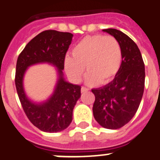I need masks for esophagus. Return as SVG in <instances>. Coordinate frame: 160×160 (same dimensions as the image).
<instances>
[{
    "mask_svg": "<svg viewBox=\"0 0 160 160\" xmlns=\"http://www.w3.org/2000/svg\"><path fill=\"white\" fill-rule=\"evenodd\" d=\"M88 88H86V87H85V86H82V88H81V92H87V91H88Z\"/></svg>",
    "mask_w": 160,
    "mask_h": 160,
    "instance_id": "obj_1",
    "label": "esophagus"
}]
</instances>
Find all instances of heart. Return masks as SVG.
<instances>
[{
    "label": "heart",
    "instance_id": "1",
    "mask_svg": "<svg viewBox=\"0 0 160 160\" xmlns=\"http://www.w3.org/2000/svg\"><path fill=\"white\" fill-rule=\"evenodd\" d=\"M122 50L116 38L94 35L86 36L72 49V57L64 60L66 73L75 82H79L86 68L87 83L106 85L119 72Z\"/></svg>",
    "mask_w": 160,
    "mask_h": 160
}]
</instances>
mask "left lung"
Masks as SVG:
<instances>
[{
    "label": "left lung",
    "instance_id": "8db88e82",
    "mask_svg": "<svg viewBox=\"0 0 160 160\" xmlns=\"http://www.w3.org/2000/svg\"><path fill=\"white\" fill-rule=\"evenodd\" d=\"M118 39L122 50L121 68L114 79L102 88L92 89V112L102 127L118 129L129 122L138 109L145 86V64L135 42L115 28L103 29Z\"/></svg>",
    "mask_w": 160,
    "mask_h": 160
}]
</instances>
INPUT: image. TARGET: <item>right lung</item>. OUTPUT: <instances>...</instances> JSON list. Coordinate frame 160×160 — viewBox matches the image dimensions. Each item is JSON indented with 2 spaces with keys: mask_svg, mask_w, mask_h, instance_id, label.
<instances>
[{
  "mask_svg": "<svg viewBox=\"0 0 160 160\" xmlns=\"http://www.w3.org/2000/svg\"><path fill=\"white\" fill-rule=\"evenodd\" d=\"M73 35L70 32L45 30L28 42L18 55L15 82L18 98L30 122L45 132H58L67 128L72 121V113L81 96V86L65 82L62 70L64 59ZM41 62L53 63L58 68L59 80L55 93L47 102L35 104L27 99L22 79L26 68Z\"/></svg>",
  "mask_w": 160,
  "mask_h": 160,
  "instance_id": "add662e5",
  "label": "right lung"
}]
</instances>
